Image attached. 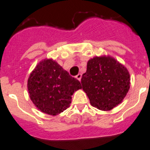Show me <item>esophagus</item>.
I'll use <instances>...</instances> for the list:
<instances>
[{
    "instance_id": "obj_1",
    "label": "esophagus",
    "mask_w": 150,
    "mask_h": 150,
    "mask_svg": "<svg viewBox=\"0 0 150 150\" xmlns=\"http://www.w3.org/2000/svg\"><path fill=\"white\" fill-rule=\"evenodd\" d=\"M81 76H82L81 74L78 73V75H76V78H77V79H78V81H81Z\"/></svg>"
}]
</instances>
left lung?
I'll use <instances>...</instances> for the list:
<instances>
[{"label": "left lung", "instance_id": "left-lung-1", "mask_svg": "<svg viewBox=\"0 0 150 150\" xmlns=\"http://www.w3.org/2000/svg\"><path fill=\"white\" fill-rule=\"evenodd\" d=\"M130 79L126 67L113 57H94L82 75V89L92 106L108 111L122 102L130 88Z\"/></svg>", "mask_w": 150, "mask_h": 150}]
</instances>
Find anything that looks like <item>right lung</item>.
Instances as JSON below:
<instances>
[{
    "label": "right lung",
    "mask_w": 150,
    "mask_h": 150,
    "mask_svg": "<svg viewBox=\"0 0 150 150\" xmlns=\"http://www.w3.org/2000/svg\"><path fill=\"white\" fill-rule=\"evenodd\" d=\"M79 89H81L80 82L53 59L41 60L28 80V93L33 105L41 112L52 116L68 108L72 96Z\"/></svg>",
    "instance_id": "right-lung-1"
}]
</instances>
